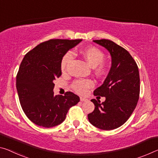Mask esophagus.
Segmentation results:
<instances>
[{
	"instance_id": "34e87169",
	"label": "esophagus",
	"mask_w": 158,
	"mask_h": 158,
	"mask_svg": "<svg viewBox=\"0 0 158 158\" xmlns=\"http://www.w3.org/2000/svg\"><path fill=\"white\" fill-rule=\"evenodd\" d=\"M80 101H81V102H86V101H88V100L86 99V98H84L81 97V98H80Z\"/></svg>"
}]
</instances>
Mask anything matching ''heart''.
Returning <instances> with one entry per match:
<instances>
[{
  "label": "heart",
  "instance_id": "heart-1",
  "mask_svg": "<svg viewBox=\"0 0 158 158\" xmlns=\"http://www.w3.org/2000/svg\"><path fill=\"white\" fill-rule=\"evenodd\" d=\"M81 54L86 62L93 67H96V71L98 74H102L106 71V66L103 64L105 59V54L101 50L95 47H90L84 49L81 51ZM74 58V54L72 51H68L62 57L60 62V67L62 71L66 70L68 64ZM94 86V82L91 80H77L75 81L72 86L77 93L81 94H86L88 89Z\"/></svg>",
  "mask_w": 158,
  "mask_h": 158
}]
</instances>
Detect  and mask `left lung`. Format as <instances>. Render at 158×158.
<instances>
[{
	"label": "left lung",
	"mask_w": 158,
	"mask_h": 158,
	"mask_svg": "<svg viewBox=\"0 0 158 158\" xmlns=\"http://www.w3.org/2000/svg\"><path fill=\"white\" fill-rule=\"evenodd\" d=\"M107 49L112 65L106 79L94 91V96L106 97L102 102L92 99L95 109L88 114L90 123L102 130H112L124 124L136 107L140 94L139 68L129 52L107 39L94 40Z\"/></svg>",
	"instance_id": "8db88e82"
}]
</instances>
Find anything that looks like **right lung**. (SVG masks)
<instances>
[{
    "label": "right lung",
    "mask_w": 158,
    "mask_h": 158,
    "mask_svg": "<svg viewBox=\"0 0 158 158\" xmlns=\"http://www.w3.org/2000/svg\"><path fill=\"white\" fill-rule=\"evenodd\" d=\"M81 39H51L39 44L25 55L16 78L22 108L35 124L56 127L65 119L70 107L79 102L72 92L55 96L54 81L61 76L62 57Z\"/></svg>",
    "instance_id": "obj_1"
}]
</instances>
